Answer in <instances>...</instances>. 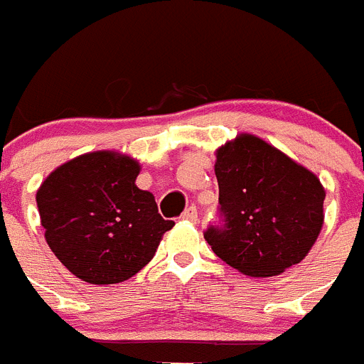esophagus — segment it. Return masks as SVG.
<instances>
[{"mask_svg": "<svg viewBox=\"0 0 364 364\" xmlns=\"http://www.w3.org/2000/svg\"><path fill=\"white\" fill-rule=\"evenodd\" d=\"M182 218H184V220H188V222H193V224H197V220H198L197 208H193V205H189L188 210H186L184 213H182Z\"/></svg>", "mask_w": 364, "mask_h": 364, "instance_id": "1", "label": "esophagus"}]
</instances>
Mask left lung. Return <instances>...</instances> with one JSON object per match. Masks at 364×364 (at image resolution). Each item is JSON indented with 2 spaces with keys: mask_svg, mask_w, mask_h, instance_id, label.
Returning <instances> with one entry per match:
<instances>
[{
  "mask_svg": "<svg viewBox=\"0 0 364 364\" xmlns=\"http://www.w3.org/2000/svg\"><path fill=\"white\" fill-rule=\"evenodd\" d=\"M215 156L226 220L204 233L215 255L250 277L299 264L323 230L326 191L317 175L250 133L228 140Z\"/></svg>",
  "mask_w": 364,
  "mask_h": 364,
  "instance_id": "1",
  "label": "left lung"
}]
</instances>
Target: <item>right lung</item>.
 Instances as JSON below:
<instances>
[{"instance_id":"add662e5","label":"right lung","mask_w":364,"mask_h":364,"mask_svg":"<svg viewBox=\"0 0 364 364\" xmlns=\"http://www.w3.org/2000/svg\"><path fill=\"white\" fill-rule=\"evenodd\" d=\"M138 173L140 162L129 154L91 151L58 166L38 188L45 240L89 284L136 275L175 226L160 217L153 193L134 184Z\"/></svg>"}]
</instances>
